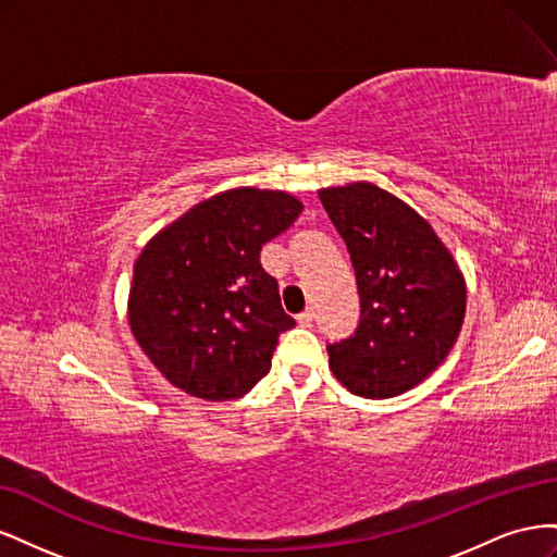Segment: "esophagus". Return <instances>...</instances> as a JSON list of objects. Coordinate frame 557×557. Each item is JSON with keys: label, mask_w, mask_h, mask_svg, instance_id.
Returning a JSON list of instances; mask_svg holds the SVG:
<instances>
[{"label": "esophagus", "mask_w": 557, "mask_h": 557, "mask_svg": "<svg viewBox=\"0 0 557 557\" xmlns=\"http://www.w3.org/2000/svg\"><path fill=\"white\" fill-rule=\"evenodd\" d=\"M297 323H299L301 327H311V325H313V311H311V309L301 311V313L297 315Z\"/></svg>", "instance_id": "esophagus-1"}]
</instances>
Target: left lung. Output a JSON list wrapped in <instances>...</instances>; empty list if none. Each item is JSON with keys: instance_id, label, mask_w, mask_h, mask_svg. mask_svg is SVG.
Listing matches in <instances>:
<instances>
[{"instance_id": "1", "label": "left lung", "mask_w": 557, "mask_h": 557, "mask_svg": "<svg viewBox=\"0 0 557 557\" xmlns=\"http://www.w3.org/2000/svg\"><path fill=\"white\" fill-rule=\"evenodd\" d=\"M318 197L346 242L360 295L356 334L327 346L332 374L367 399L407 393L458 342L465 276L425 218L379 185L358 181Z\"/></svg>"}]
</instances>
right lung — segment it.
Segmentation results:
<instances>
[{"mask_svg":"<svg viewBox=\"0 0 557 557\" xmlns=\"http://www.w3.org/2000/svg\"><path fill=\"white\" fill-rule=\"evenodd\" d=\"M301 201L283 190L234 188L199 201L134 262L127 320L134 339L178 391L209 401L244 397L272 369L295 320L260 264Z\"/></svg>","mask_w":557,"mask_h":557,"instance_id":"add662e5","label":"right lung"}]
</instances>
